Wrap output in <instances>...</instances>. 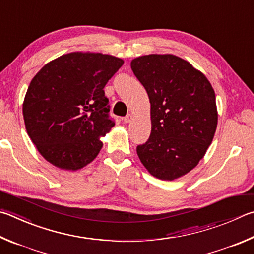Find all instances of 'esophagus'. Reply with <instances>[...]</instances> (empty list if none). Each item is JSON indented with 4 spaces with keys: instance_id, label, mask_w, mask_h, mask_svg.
<instances>
[{
    "instance_id": "obj_1",
    "label": "esophagus",
    "mask_w": 254,
    "mask_h": 254,
    "mask_svg": "<svg viewBox=\"0 0 254 254\" xmlns=\"http://www.w3.org/2000/svg\"><path fill=\"white\" fill-rule=\"evenodd\" d=\"M132 119H133V115L132 114H127V117H124L123 121H124V123H130L132 121Z\"/></svg>"
}]
</instances>
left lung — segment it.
<instances>
[{"label": "left lung", "mask_w": 254, "mask_h": 254, "mask_svg": "<svg viewBox=\"0 0 254 254\" xmlns=\"http://www.w3.org/2000/svg\"><path fill=\"white\" fill-rule=\"evenodd\" d=\"M151 103V134L136 153L153 177L172 181L203 158L218 124L215 94L203 73L172 54L132 60Z\"/></svg>", "instance_id": "left-lung-1"}]
</instances>
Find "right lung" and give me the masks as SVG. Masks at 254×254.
<instances>
[{"label": "right lung", "instance_id": "right-lung-1", "mask_svg": "<svg viewBox=\"0 0 254 254\" xmlns=\"http://www.w3.org/2000/svg\"><path fill=\"white\" fill-rule=\"evenodd\" d=\"M123 63L108 54L72 52L36 73L23 102V118L48 162L76 171L96 158L103 146L100 137L114 127L103 89Z\"/></svg>", "mask_w": 254, "mask_h": 254}]
</instances>
